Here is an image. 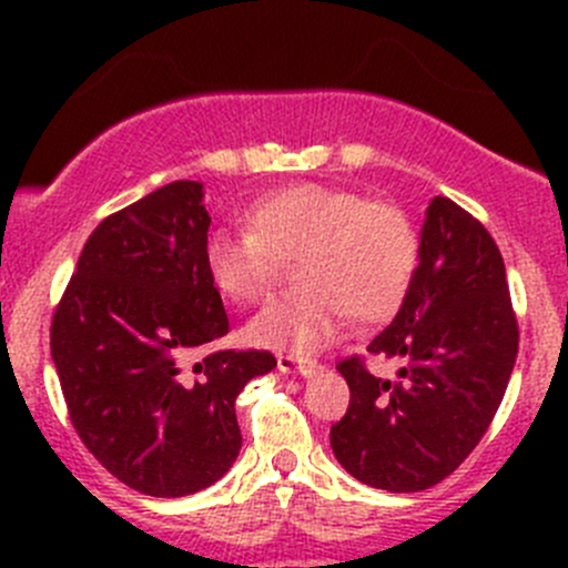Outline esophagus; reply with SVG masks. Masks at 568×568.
I'll return each instance as SVG.
<instances>
[{
	"label": "esophagus",
	"mask_w": 568,
	"mask_h": 568,
	"mask_svg": "<svg viewBox=\"0 0 568 568\" xmlns=\"http://www.w3.org/2000/svg\"><path fill=\"white\" fill-rule=\"evenodd\" d=\"M277 368L283 374H300V376H313L318 371L316 359H296L294 354H280Z\"/></svg>",
	"instance_id": "1"
}]
</instances>
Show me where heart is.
Wrapping results in <instances>:
<instances>
[{"label": "heart", "mask_w": 568, "mask_h": 568, "mask_svg": "<svg viewBox=\"0 0 568 568\" xmlns=\"http://www.w3.org/2000/svg\"><path fill=\"white\" fill-rule=\"evenodd\" d=\"M242 220L247 233L214 231L205 239L211 285L233 305H252L263 300L280 261L291 257L300 285L250 321L255 346L316 354L341 335L348 316L359 324L385 321L409 294L420 236L400 205L302 181L255 197Z\"/></svg>", "instance_id": "b5f03b06"}]
</instances>
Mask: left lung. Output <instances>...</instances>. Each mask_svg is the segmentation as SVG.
<instances>
[{
  "label": "left lung",
  "instance_id": "left-lung-1",
  "mask_svg": "<svg viewBox=\"0 0 568 568\" xmlns=\"http://www.w3.org/2000/svg\"><path fill=\"white\" fill-rule=\"evenodd\" d=\"M517 348V313L495 239L454 200L434 197L409 294L368 343L371 354L400 365L398 379L374 376L357 354L337 363L352 400L329 432L335 459L374 489L439 484L489 428Z\"/></svg>",
  "mask_w": 568,
  "mask_h": 568
}]
</instances>
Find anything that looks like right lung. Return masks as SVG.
<instances>
[{
    "label": "right lung",
    "instance_id": "1",
    "mask_svg": "<svg viewBox=\"0 0 568 568\" xmlns=\"http://www.w3.org/2000/svg\"><path fill=\"white\" fill-rule=\"evenodd\" d=\"M203 183L173 181L109 214L84 244L51 318V359L84 448L131 489L183 497L242 450L236 395L268 352L192 348L231 321L205 274Z\"/></svg>",
    "mask_w": 568,
    "mask_h": 568
}]
</instances>
